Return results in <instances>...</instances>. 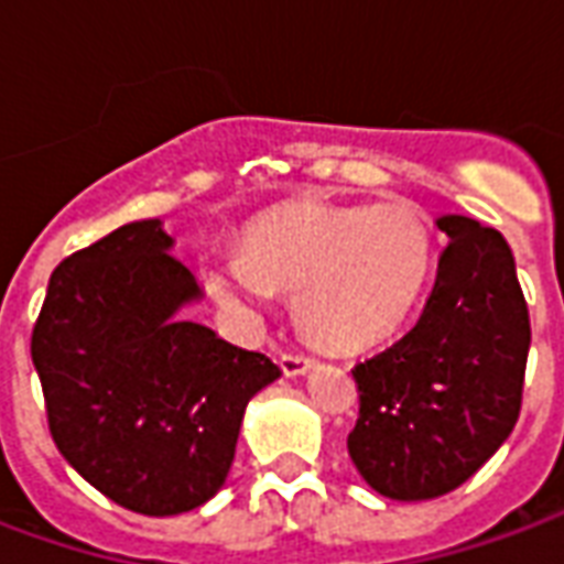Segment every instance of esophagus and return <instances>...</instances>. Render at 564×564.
<instances>
[{
  "mask_svg": "<svg viewBox=\"0 0 564 564\" xmlns=\"http://www.w3.org/2000/svg\"><path fill=\"white\" fill-rule=\"evenodd\" d=\"M314 367V358L302 356V352H283L281 356V370L286 377H302Z\"/></svg>",
  "mask_w": 564,
  "mask_h": 564,
  "instance_id": "esophagus-1",
  "label": "esophagus"
}]
</instances>
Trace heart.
I'll return each instance as SVG.
<instances>
[{
  "label": "heart",
  "mask_w": 564,
  "mask_h": 564,
  "mask_svg": "<svg viewBox=\"0 0 564 564\" xmlns=\"http://www.w3.org/2000/svg\"><path fill=\"white\" fill-rule=\"evenodd\" d=\"M433 260L431 229L406 203L302 199L262 212L241 229V250L203 262L208 293L245 316L295 293V319L314 344L358 349L410 314Z\"/></svg>",
  "instance_id": "b5f03b06"
}]
</instances>
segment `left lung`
Here are the masks:
<instances>
[{"mask_svg":"<svg viewBox=\"0 0 564 564\" xmlns=\"http://www.w3.org/2000/svg\"><path fill=\"white\" fill-rule=\"evenodd\" d=\"M433 293L398 344L352 367L358 421L346 448L377 494L421 502L473 478L514 431L529 307L502 232L442 215Z\"/></svg>","mask_w":564,"mask_h":564,"instance_id":"obj_1","label":"left lung"}]
</instances>
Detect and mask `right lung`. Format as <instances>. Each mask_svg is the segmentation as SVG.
<instances>
[{
	"instance_id": "right-lung-1",
	"label": "right lung",
	"mask_w": 564,
	"mask_h": 564,
	"mask_svg": "<svg viewBox=\"0 0 564 564\" xmlns=\"http://www.w3.org/2000/svg\"><path fill=\"white\" fill-rule=\"evenodd\" d=\"M161 220H133L50 274L32 328L62 457L145 517L194 511L227 481L250 398L281 377L178 311L203 299Z\"/></svg>"
}]
</instances>
